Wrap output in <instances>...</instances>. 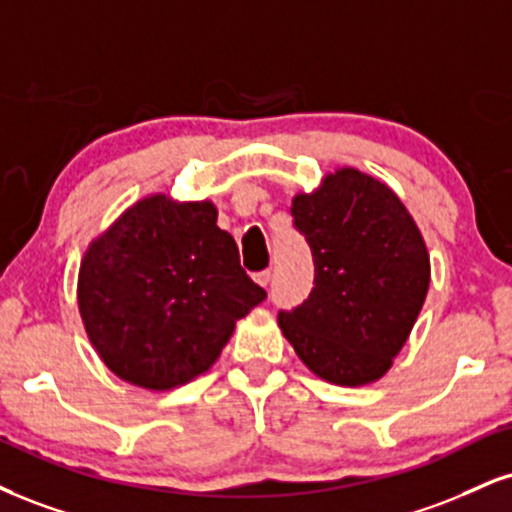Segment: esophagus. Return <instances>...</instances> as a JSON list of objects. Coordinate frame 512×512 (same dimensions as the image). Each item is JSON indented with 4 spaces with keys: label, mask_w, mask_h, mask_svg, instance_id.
<instances>
[{
    "label": "esophagus",
    "mask_w": 512,
    "mask_h": 512,
    "mask_svg": "<svg viewBox=\"0 0 512 512\" xmlns=\"http://www.w3.org/2000/svg\"><path fill=\"white\" fill-rule=\"evenodd\" d=\"M255 281L260 283L262 288H267L269 281H272V272H269V269H264V272H257V274H255Z\"/></svg>",
    "instance_id": "34e87169"
}]
</instances>
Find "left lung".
Masks as SVG:
<instances>
[{
	"instance_id": "1",
	"label": "left lung",
	"mask_w": 512,
	"mask_h": 512,
	"mask_svg": "<svg viewBox=\"0 0 512 512\" xmlns=\"http://www.w3.org/2000/svg\"><path fill=\"white\" fill-rule=\"evenodd\" d=\"M293 224L315 262L303 305L279 326L319 379L365 386L389 372L429 288V252L398 195L357 169H338L293 197Z\"/></svg>"
}]
</instances>
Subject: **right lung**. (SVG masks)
<instances>
[{
	"label": "right lung",
	"mask_w": 512,
	"mask_h": 512,
	"mask_svg": "<svg viewBox=\"0 0 512 512\" xmlns=\"http://www.w3.org/2000/svg\"><path fill=\"white\" fill-rule=\"evenodd\" d=\"M264 298L207 200L135 202L92 240L78 274L90 343L116 377L152 391L205 374Z\"/></svg>",
	"instance_id": "1"
}]
</instances>
